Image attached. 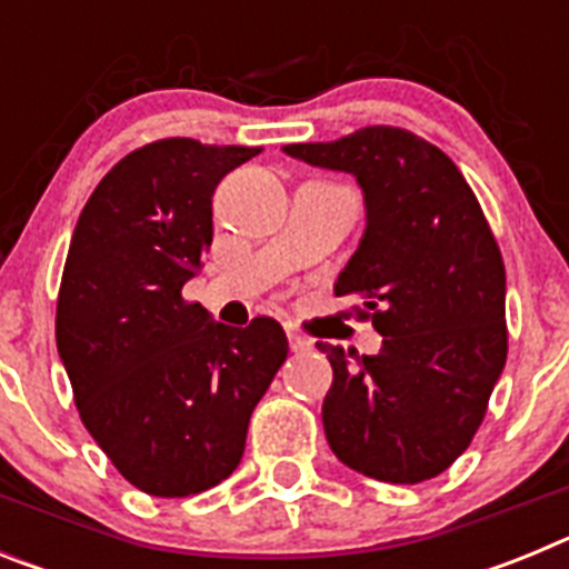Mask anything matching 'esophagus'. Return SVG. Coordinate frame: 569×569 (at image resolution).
<instances>
[{
  "mask_svg": "<svg viewBox=\"0 0 569 569\" xmlns=\"http://www.w3.org/2000/svg\"><path fill=\"white\" fill-rule=\"evenodd\" d=\"M288 341H290V350H293V353H308L310 350V341L305 339V336L288 333Z\"/></svg>",
  "mask_w": 569,
  "mask_h": 569,
  "instance_id": "1",
  "label": "esophagus"
}]
</instances>
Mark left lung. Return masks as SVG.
<instances>
[{"label":"left lung","mask_w":569,"mask_h":569,"mask_svg":"<svg viewBox=\"0 0 569 569\" xmlns=\"http://www.w3.org/2000/svg\"><path fill=\"white\" fill-rule=\"evenodd\" d=\"M284 153L353 173L365 193V236L333 290L365 299L356 313L385 339L376 356L316 341L333 367L330 450L370 479H433L470 447L507 361L505 261L479 199L450 156L390 124Z\"/></svg>","instance_id":"obj_1"}]
</instances>
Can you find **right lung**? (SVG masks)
<instances>
[{
  "mask_svg": "<svg viewBox=\"0 0 569 569\" xmlns=\"http://www.w3.org/2000/svg\"><path fill=\"white\" fill-rule=\"evenodd\" d=\"M261 153L159 139L110 168L79 216L57 347L82 425L133 487L182 499L239 467L253 407L288 359L279 321L244 330L182 299L213 241V190Z\"/></svg>",
  "mask_w": 569,
  "mask_h": 569,
  "instance_id": "obj_1",
  "label": "right lung"
}]
</instances>
